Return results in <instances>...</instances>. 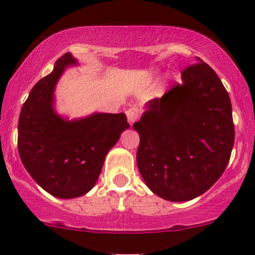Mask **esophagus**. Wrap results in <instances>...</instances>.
Listing matches in <instances>:
<instances>
[{
    "mask_svg": "<svg viewBox=\"0 0 255 255\" xmlns=\"http://www.w3.org/2000/svg\"><path fill=\"white\" fill-rule=\"evenodd\" d=\"M141 115V110L138 109V108H130V109L127 110V117H128V120L130 124H133V123L136 122V120L140 118Z\"/></svg>",
    "mask_w": 255,
    "mask_h": 255,
    "instance_id": "1",
    "label": "esophagus"
}]
</instances>
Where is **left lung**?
Here are the masks:
<instances>
[{
	"instance_id": "1",
	"label": "left lung",
	"mask_w": 255,
	"mask_h": 255,
	"mask_svg": "<svg viewBox=\"0 0 255 255\" xmlns=\"http://www.w3.org/2000/svg\"><path fill=\"white\" fill-rule=\"evenodd\" d=\"M182 84L146 104L132 128L136 161L146 186L171 202L191 201L219 180L234 145L232 104L216 72L197 58Z\"/></svg>"
}]
</instances>
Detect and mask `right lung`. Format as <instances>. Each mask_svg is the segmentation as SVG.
Returning <instances> with one entry per match:
<instances>
[{"mask_svg":"<svg viewBox=\"0 0 255 255\" xmlns=\"http://www.w3.org/2000/svg\"><path fill=\"white\" fill-rule=\"evenodd\" d=\"M78 62L65 53L29 93L18 120V152L24 168L48 193L75 198L94 187L105 156L128 128L127 115L94 113L69 120L55 112L54 90Z\"/></svg>","mask_w":255,"mask_h":255,"instance_id":"obj_1","label":"right lung"}]
</instances>
